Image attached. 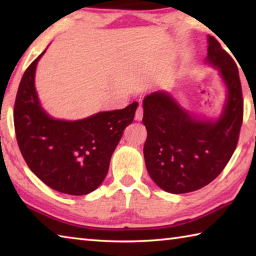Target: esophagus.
<instances>
[{"label":"esophagus","instance_id":"esophagus-1","mask_svg":"<svg viewBox=\"0 0 256 256\" xmlns=\"http://www.w3.org/2000/svg\"><path fill=\"white\" fill-rule=\"evenodd\" d=\"M142 118H144V107L142 105H138L136 112V120H141Z\"/></svg>","mask_w":256,"mask_h":256}]
</instances>
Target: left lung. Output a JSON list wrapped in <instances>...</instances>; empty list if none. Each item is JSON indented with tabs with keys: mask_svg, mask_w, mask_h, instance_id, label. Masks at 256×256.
<instances>
[{
	"mask_svg": "<svg viewBox=\"0 0 256 256\" xmlns=\"http://www.w3.org/2000/svg\"><path fill=\"white\" fill-rule=\"evenodd\" d=\"M206 60L219 68L228 89L218 120L192 118L167 92H156L144 99L142 122L148 132L146 166L152 180L166 192L188 193L211 183L238 144L244 102L237 66L212 36H208Z\"/></svg>",
	"mask_w": 256,
	"mask_h": 256,
	"instance_id": "obj_1",
	"label": "left lung"
}]
</instances>
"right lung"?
Returning <instances> with one entry per match:
<instances>
[{
	"mask_svg": "<svg viewBox=\"0 0 256 256\" xmlns=\"http://www.w3.org/2000/svg\"><path fill=\"white\" fill-rule=\"evenodd\" d=\"M44 53L20 81L14 110L16 142L28 167L47 186L84 196L105 180L112 154L133 122L138 102L73 122L52 118L40 107L34 89V71Z\"/></svg>",
	"mask_w": 256,
	"mask_h": 256,
	"instance_id": "obj_1",
	"label": "right lung"
}]
</instances>
